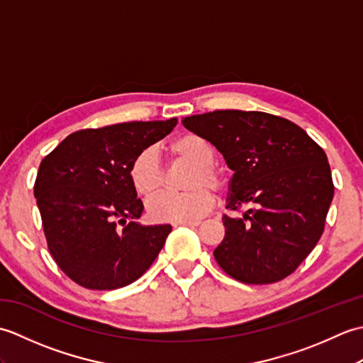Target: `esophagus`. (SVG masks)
<instances>
[{"mask_svg":"<svg viewBox=\"0 0 363 363\" xmlns=\"http://www.w3.org/2000/svg\"><path fill=\"white\" fill-rule=\"evenodd\" d=\"M174 226H199V221H182V223H174Z\"/></svg>","mask_w":363,"mask_h":363,"instance_id":"34e87169","label":"esophagus"}]
</instances>
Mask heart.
<instances>
[{
    "label": "heart",
    "instance_id": "heart-1",
    "mask_svg": "<svg viewBox=\"0 0 363 363\" xmlns=\"http://www.w3.org/2000/svg\"><path fill=\"white\" fill-rule=\"evenodd\" d=\"M168 151L176 160L191 164L186 174L181 194H160L146 204L150 218L159 223L196 221L212 209V190L225 191L229 186L225 169L215 165V150L209 142L196 134H182L169 142ZM129 179L134 190L142 196H151L162 189L165 182V169L157 151L145 148L129 165Z\"/></svg>",
    "mask_w": 363,
    "mask_h": 363
}]
</instances>
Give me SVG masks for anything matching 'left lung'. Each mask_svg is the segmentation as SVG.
I'll list each match as a JSON object with an SVG mask.
<instances>
[{"label": "left lung", "instance_id": "left-lung-1", "mask_svg": "<svg viewBox=\"0 0 363 363\" xmlns=\"http://www.w3.org/2000/svg\"><path fill=\"white\" fill-rule=\"evenodd\" d=\"M209 140L230 169L225 238L215 260L234 279L273 284L290 276L318 243L334 198L326 152L295 123L265 112L213 111L182 120Z\"/></svg>", "mask_w": 363, "mask_h": 363}]
</instances>
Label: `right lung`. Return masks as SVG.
Here are the masks:
<instances>
[{"mask_svg": "<svg viewBox=\"0 0 363 363\" xmlns=\"http://www.w3.org/2000/svg\"><path fill=\"white\" fill-rule=\"evenodd\" d=\"M176 123L76 130L40 162L34 195L46 245L57 267L81 287H125L159 256L172 226L135 223L143 203L130 184L129 165Z\"/></svg>", "mask_w": 363, "mask_h": 363, "instance_id": "add662e5", "label": "right lung"}]
</instances>
